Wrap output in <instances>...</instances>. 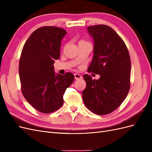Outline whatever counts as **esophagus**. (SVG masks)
<instances>
[{
    "mask_svg": "<svg viewBox=\"0 0 152 152\" xmlns=\"http://www.w3.org/2000/svg\"><path fill=\"white\" fill-rule=\"evenodd\" d=\"M74 77L75 80H80L82 79V77L80 74H79V73H75Z\"/></svg>",
    "mask_w": 152,
    "mask_h": 152,
    "instance_id": "34e87169",
    "label": "esophagus"
}]
</instances>
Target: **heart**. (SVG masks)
Wrapping results in <instances>:
<instances>
[{
    "mask_svg": "<svg viewBox=\"0 0 152 152\" xmlns=\"http://www.w3.org/2000/svg\"><path fill=\"white\" fill-rule=\"evenodd\" d=\"M80 42H84V41H83V40H80L79 43H80Z\"/></svg>",
    "mask_w": 152,
    "mask_h": 152,
    "instance_id": "heart-1",
    "label": "heart"
}]
</instances>
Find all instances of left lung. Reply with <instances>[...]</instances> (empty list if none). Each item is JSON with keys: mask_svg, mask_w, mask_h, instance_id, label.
<instances>
[{"mask_svg": "<svg viewBox=\"0 0 152 152\" xmlns=\"http://www.w3.org/2000/svg\"><path fill=\"white\" fill-rule=\"evenodd\" d=\"M87 29L94 40V56L87 72L99 74L100 78L93 80L89 75H83L86 87L82 98L90 111L104 115L117 109L129 91V53L123 40L111 27L98 25Z\"/></svg>", "mask_w": 152, "mask_h": 152, "instance_id": "obj_1", "label": "left lung"}]
</instances>
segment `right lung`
I'll use <instances>...</instances> for the list:
<instances>
[{"mask_svg": "<svg viewBox=\"0 0 152 152\" xmlns=\"http://www.w3.org/2000/svg\"><path fill=\"white\" fill-rule=\"evenodd\" d=\"M66 33L58 27H40L31 34L23 48L19 63L21 92L40 112L49 113L61 108L65 92L74 80L73 73L56 74L54 70Z\"/></svg>", "mask_w": 152, "mask_h": 152, "instance_id": "right-lung-1", "label": "right lung"}]
</instances>
